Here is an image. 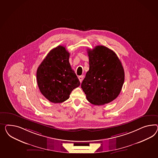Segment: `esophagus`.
Masks as SVG:
<instances>
[{
  "mask_svg": "<svg viewBox=\"0 0 158 158\" xmlns=\"http://www.w3.org/2000/svg\"><path fill=\"white\" fill-rule=\"evenodd\" d=\"M78 78L79 79V81L81 83L82 81H83V76H80V77H78Z\"/></svg>",
  "mask_w": 158,
  "mask_h": 158,
  "instance_id": "esophagus-1",
  "label": "esophagus"
}]
</instances>
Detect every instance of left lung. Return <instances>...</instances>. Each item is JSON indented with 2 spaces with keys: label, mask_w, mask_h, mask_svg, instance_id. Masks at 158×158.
I'll return each instance as SVG.
<instances>
[{
  "label": "left lung",
  "mask_w": 158,
  "mask_h": 158,
  "mask_svg": "<svg viewBox=\"0 0 158 158\" xmlns=\"http://www.w3.org/2000/svg\"><path fill=\"white\" fill-rule=\"evenodd\" d=\"M89 70L81 85L89 102L103 105L111 102L119 95L125 73L121 61L108 48L99 45L88 49Z\"/></svg>",
  "instance_id": "8db88e82"
}]
</instances>
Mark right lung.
<instances>
[{
    "label": "right lung",
    "instance_id": "add662e5",
    "mask_svg": "<svg viewBox=\"0 0 158 158\" xmlns=\"http://www.w3.org/2000/svg\"><path fill=\"white\" fill-rule=\"evenodd\" d=\"M69 53L61 45L48 53L37 71V81L43 95L52 103L63 102L80 85L69 62Z\"/></svg>",
    "mask_w": 158,
    "mask_h": 158
}]
</instances>
